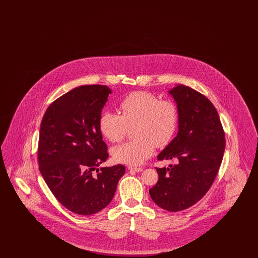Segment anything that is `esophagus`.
<instances>
[{
  "label": "esophagus",
  "instance_id": "1",
  "mask_svg": "<svg viewBox=\"0 0 258 258\" xmlns=\"http://www.w3.org/2000/svg\"><path fill=\"white\" fill-rule=\"evenodd\" d=\"M127 168H128V170H131V171H134V172L143 171V168H142V167H134V166H128V167H127Z\"/></svg>",
  "mask_w": 258,
  "mask_h": 258
}]
</instances>
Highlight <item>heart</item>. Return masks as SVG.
<instances>
[{
  "label": "heart",
  "mask_w": 258,
  "mask_h": 258,
  "mask_svg": "<svg viewBox=\"0 0 258 258\" xmlns=\"http://www.w3.org/2000/svg\"><path fill=\"white\" fill-rule=\"evenodd\" d=\"M120 114L106 111L101 114L98 127L110 142L123 139L128 127L135 139L111 149V157L117 163L139 165L150 158L156 145L164 147L171 142L178 127V109L170 100H160L144 91L131 93L119 104Z\"/></svg>",
  "instance_id": "1"
}]
</instances>
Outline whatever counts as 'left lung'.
I'll list each match as a JSON object with an SVG mask.
<instances>
[{"label": "left lung", "mask_w": 258, "mask_h": 258, "mask_svg": "<svg viewBox=\"0 0 258 258\" xmlns=\"http://www.w3.org/2000/svg\"><path fill=\"white\" fill-rule=\"evenodd\" d=\"M168 94L177 104L178 134L158 160L177 163L156 168L159 180L149 194L160 208L179 212L208 191L221 166L225 139L218 111L205 96L182 84Z\"/></svg>", "instance_id": "8db88e82"}]
</instances>
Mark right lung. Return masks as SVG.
Returning a JSON list of instances; mask_svg holds the SVG:
<instances>
[{
  "label": "right lung",
  "instance_id": "obj_1",
  "mask_svg": "<svg viewBox=\"0 0 258 258\" xmlns=\"http://www.w3.org/2000/svg\"><path fill=\"white\" fill-rule=\"evenodd\" d=\"M109 94L103 85L76 87L50 104L40 123L39 171L61 205L82 216L110 203L125 172L122 164L98 168L108 158L98 121Z\"/></svg>",
  "mask_w": 258,
  "mask_h": 258
}]
</instances>
